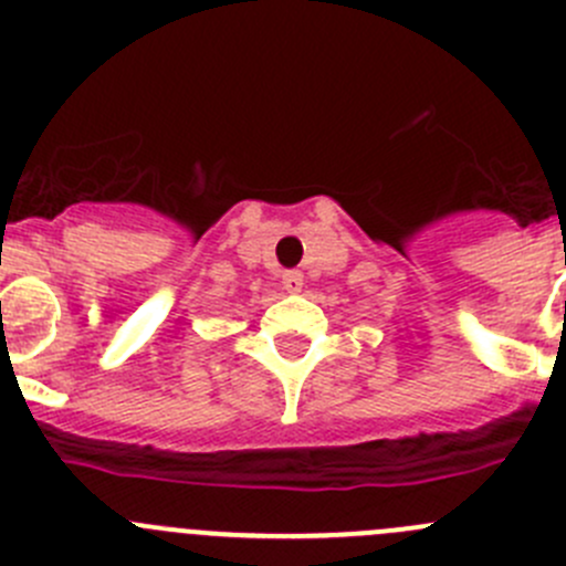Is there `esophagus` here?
Masks as SVG:
<instances>
[{
    "mask_svg": "<svg viewBox=\"0 0 566 566\" xmlns=\"http://www.w3.org/2000/svg\"><path fill=\"white\" fill-rule=\"evenodd\" d=\"M282 284L287 293H301V287H304V273L301 271H284L282 273Z\"/></svg>",
    "mask_w": 566,
    "mask_h": 566,
    "instance_id": "34e87169",
    "label": "esophagus"
}]
</instances>
